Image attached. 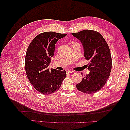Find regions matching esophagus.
I'll use <instances>...</instances> for the list:
<instances>
[{
    "label": "esophagus",
    "mask_w": 130,
    "mask_h": 130,
    "mask_svg": "<svg viewBox=\"0 0 130 130\" xmlns=\"http://www.w3.org/2000/svg\"><path fill=\"white\" fill-rule=\"evenodd\" d=\"M73 72L71 70H67V74H70V73H73Z\"/></svg>",
    "instance_id": "34e87169"
}]
</instances>
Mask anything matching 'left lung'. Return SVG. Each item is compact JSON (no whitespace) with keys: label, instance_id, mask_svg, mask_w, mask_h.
I'll return each instance as SVG.
<instances>
[{"label":"left lung","instance_id":"8db88e82","mask_svg":"<svg viewBox=\"0 0 130 130\" xmlns=\"http://www.w3.org/2000/svg\"><path fill=\"white\" fill-rule=\"evenodd\" d=\"M72 34L82 43L84 56L90 61L88 64L90 72L76 85V88L85 93L97 92L104 87L111 71L112 58L108 45L102 35L95 31L84 30Z\"/></svg>","mask_w":130,"mask_h":130}]
</instances>
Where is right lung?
<instances>
[{
    "mask_svg": "<svg viewBox=\"0 0 130 130\" xmlns=\"http://www.w3.org/2000/svg\"><path fill=\"white\" fill-rule=\"evenodd\" d=\"M66 34L45 32L39 34L30 43L26 53L25 68L27 78L34 88L43 94H50L60 89L66 77V70L49 69L55 46Z\"/></svg>",
    "mask_w": 130,
    "mask_h": 130,
    "instance_id": "1",
    "label": "right lung"
}]
</instances>
